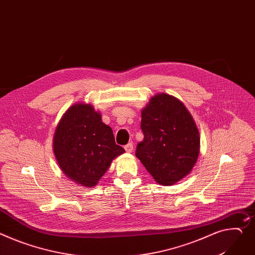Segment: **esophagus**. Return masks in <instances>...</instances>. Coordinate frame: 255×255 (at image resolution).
Listing matches in <instances>:
<instances>
[{"label": "esophagus", "mask_w": 255, "mask_h": 255, "mask_svg": "<svg viewBox=\"0 0 255 255\" xmlns=\"http://www.w3.org/2000/svg\"><path fill=\"white\" fill-rule=\"evenodd\" d=\"M132 149H133L132 143H128V144H127V145L125 146V150H126L128 153H130V152L132 151Z\"/></svg>", "instance_id": "34e87169"}]
</instances>
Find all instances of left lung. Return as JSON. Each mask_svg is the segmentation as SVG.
<instances>
[{
  "instance_id": "left-lung-1",
  "label": "left lung",
  "mask_w": 255,
  "mask_h": 255,
  "mask_svg": "<svg viewBox=\"0 0 255 255\" xmlns=\"http://www.w3.org/2000/svg\"><path fill=\"white\" fill-rule=\"evenodd\" d=\"M141 129L144 140L136 145L135 156L156 182L170 186L192 170L199 154V132L177 98L154 96L142 110Z\"/></svg>"
}]
</instances>
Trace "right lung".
<instances>
[{"label":"right lung","mask_w":255,"mask_h":255,"mask_svg":"<svg viewBox=\"0 0 255 255\" xmlns=\"http://www.w3.org/2000/svg\"><path fill=\"white\" fill-rule=\"evenodd\" d=\"M54 153L62 171L75 183L93 187L111 161L125 152L110 127L90 104H75L63 115L54 135Z\"/></svg>","instance_id":"add662e5"}]
</instances>
